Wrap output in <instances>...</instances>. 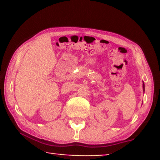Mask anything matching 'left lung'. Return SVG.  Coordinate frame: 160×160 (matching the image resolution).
Here are the masks:
<instances>
[{
  "mask_svg": "<svg viewBox=\"0 0 160 160\" xmlns=\"http://www.w3.org/2000/svg\"><path fill=\"white\" fill-rule=\"evenodd\" d=\"M143 90L144 92V83H143Z\"/></svg>",
  "mask_w": 160,
  "mask_h": 160,
  "instance_id": "obj_1",
  "label": "left lung"
}]
</instances>
